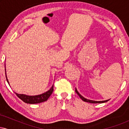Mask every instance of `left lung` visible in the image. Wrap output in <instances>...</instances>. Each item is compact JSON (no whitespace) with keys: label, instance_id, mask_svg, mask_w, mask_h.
<instances>
[{"label":"left lung","instance_id":"obj_1","mask_svg":"<svg viewBox=\"0 0 129 129\" xmlns=\"http://www.w3.org/2000/svg\"><path fill=\"white\" fill-rule=\"evenodd\" d=\"M75 91H76V93L77 94L79 95V96L80 97V98L81 99L82 101H84L85 102H87V103H92V104H96V103H106V102H107L108 100H106V101H92V100H87V99L85 98H84L82 96H81V94H79V92L78 91V90H77L76 88H75Z\"/></svg>","mask_w":129,"mask_h":129}]
</instances>
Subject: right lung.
Returning a JSON list of instances; mask_svg holds the SVG:
<instances>
[{
	"instance_id": "right-lung-1",
	"label": "right lung",
	"mask_w": 129,
	"mask_h": 129,
	"mask_svg": "<svg viewBox=\"0 0 129 129\" xmlns=\"http://www.w3.org/2000/svg\"><path fill=\"white\" fill-rule=\"evenodd\" d=\"M6 69H5V70ZM5 76H6V79H7V82H8V79L7 78V75H6L5 72ZM53 85H52L51 88L47 91V92L42 93V94H39V95H36V96H28L26 94H17V93H15L16 95L17 96V97L19 98H20V100L23 101L24 103H27V104H38V103H41L43 102H45L48 99V98L50 96L51 94H52L53 91Z\"/></svg>"
}]
</instances>
